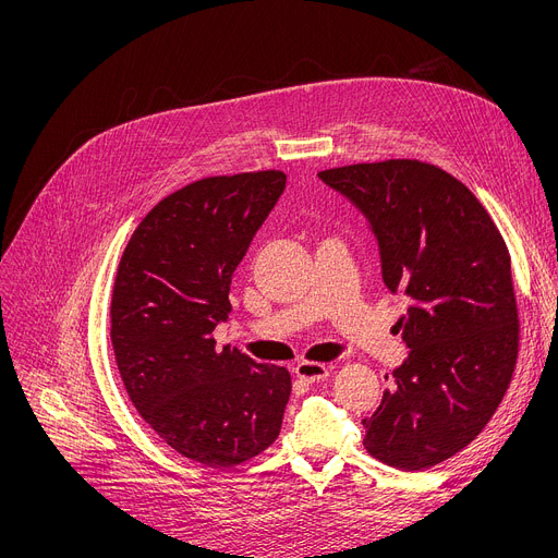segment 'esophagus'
I'll return each mask as SVG.
<instances>
[{
  "instance_id": "esophagus-1",
  "label": "esophagus",
  "mask_w": 558,
  "mask_h": 558,
  "mask_svg": "<svg viewBox=\"0 0 558 558\" xmlns=\"http://www.w3.org/2000/svg\"><path fill=\"white\" fill-rule=\"evenodd\" d=\"M293 374L307 383H318L329 376V367L323 363H314V361H302L293 367Z\"/></svg>"
}]
</instances>
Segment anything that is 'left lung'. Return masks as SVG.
<instances>
[{"label": "left lung", "mask_w": 558, "mask_h": 558, "mask_svg": "<svg viewBox=\"0 0 558 558\" xmlns=\"http://www.w3.org/2000/svg\"><path fill=\"white\" fill-rule=\"evenodd\" d=\"M369 218L383 280L412 307L396 327L410 356L365 418V449L398 470H427L468 447L512 383L521 323L512 260L478 197L421 160L318 173Z\"/></svg>", "instance_id": "1"}]
</instances>
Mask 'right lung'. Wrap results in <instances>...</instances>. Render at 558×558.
<instances>
[{
	"mask_svg": "<svg viewBox=\"0 0 558 558\" xmlns=\"http://www.w3.org/2000/svg\"><path fill=\"white\" fill-rule=\"evenodd\" d=\"M284 182L278 169L195 180L142 218L118 265L111 342L126 393L171 449L207 468L240 465L280 434L289 369L218 349L214 329Z\"/></svg>",
	"mask_w": 558,
	"mask_h": 558,
	"instance_id": "add662e5",
	"label": "right lung"
}]
</instances>
